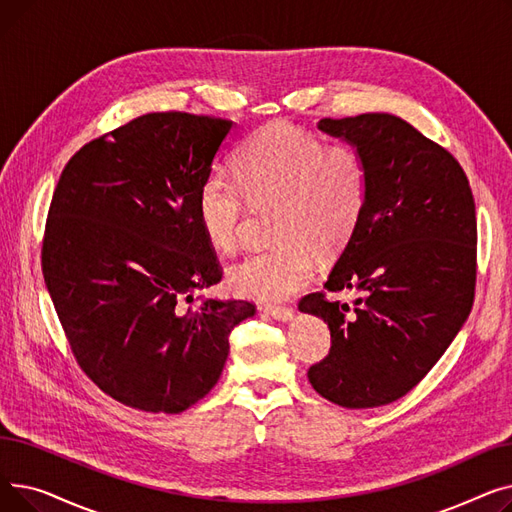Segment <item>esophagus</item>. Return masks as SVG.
Returning a JSON list of instances; mask_svg holds the SVG:
<instances>
[{"label":"esophagus","mask_w":512,"mask_h":512,"mask_svg":"<svg viewBox=\"0 0 512 512\" xmlns=\"http://www.w3.org/2000/svg\"><path fill=\"white\" fill-rule=\"evenodd\" d=\"M263 313L274 317V319H280V321H288V319H292V315H294V311H292L290 307H274V305L263 307Z\"/></svg>","instance_id":"34e87169"}]
</instances>
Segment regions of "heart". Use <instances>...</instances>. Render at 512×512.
Listing matches in <instances>:
<instances>
[{
  "instance_id": "obj_1",
  "label": "heart",
  "mask_w": 512,
  "mask_h": 512,
  "mask_svg": "<svg viewBox=\"0 0 512 512\" xmlns=\"http://www.w3.org/2000/svg\"><path fill=\"white\" fill-rule=\"evenodd\" d=\"M234 176L211 172L197 197L199 226L215 251L238 247L255 209H274L272 249H259L228 270L238 297L274 303L305 288L317 272V249L334 253L355 232L369 193V168L351 143L324 145L290 122L259 128L240 145Z\"/></svg>"
}]
</instances>
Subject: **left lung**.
<instances>
[{
    "instance_id": "8db88e82",
    "label": "left lung",
    "mask_w": 512,
    "mask_h": 512,
    "mask_svg": "<svg viewBox=\"0 0 512 512\" xmlns=\"http://www.w3.org/2000/svg\"><path fill=\"white\" fill-rule=\"evenodd\" d=\"M317 128L363 153L369 193L324 290L299 303L332 336L307 375L334 405L382 407L425 378L471 313L475 201L454 155L402 118H324ZM340 289L360 290L353 310L325 297Z\"/></svg>"
}]
</instances>
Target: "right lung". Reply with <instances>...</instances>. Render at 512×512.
<instances>
[{
    "mask_svg": "<svg viewBox=\"0 0 512 512\" xmlns=\"http://www.w3.org/2000/svg\"><path fill=\"white\" fill-rule=\"evenodd\" d=\"M232 120L155 112L78 149L53 191L41 267L70 351L126 407L182 413L218 384L249 301L201 299L222 265L197 197Z\"/></svg>",
    "mask_w": 512,
    "mask_h": 512,
    "instance_id": "1",
    "label": "right lung"
}]
</instances>
